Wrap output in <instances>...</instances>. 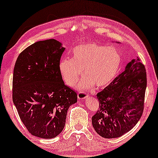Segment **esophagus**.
<instances>
[{
    "mask_svg": "<svg viewBox=\"0 0 158 158\" xmlns=\"http://www.w3.org/2000/svg\"><path fill=\"white\" fill-rule=\"evenodd\" d=\"M77 97H78V98L80 100H84V99H85L86 97H87V94H86L85 92H78V94H77Z\"/></svg>",
    "mask_w": 158,
    "mask_h": 158,
    "instance_id": "obj_1",
    "label": "esophagus"
}]
</instances>
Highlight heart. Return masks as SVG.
<instances>
[{
    "label": "heart",
    "mask_w": 158,
    "mask_h": 158,
    "mask_svg": "<svg viewBox=\"0 0 158 158\" xmlns=\"http://www.w3.org/2000/svg\"><path fill=\"white\" fill-rule=\"evenodd\" d=\"M72 59H62L59 70L68 86H73L83 74L84 78L75 85L79 90H89L94 85L97 88L108 86L116 77L122 62L118 52L113 47L96 43H84L75 47Z\"/></svg>",
    "instance_id": "b5f03b06"
}]
</instances>
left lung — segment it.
<instances>
[{"mask_svg": "<svg viewBox=\"0 0 158 158\" xmlns=\"http://www.w3.org/2000/svg\"><path fill=\"white\" fill-rule=\"evenodd\" d=\"M147 75L139 58L128 63L124 71L97 94L99 110L92 117L97 134L114 139L129 131L142 115Z\"/></svg>", "mask_w": 158, "mask_h": 158, "instance_id": "8db88e82", "label": "left lung"}]
</instances>
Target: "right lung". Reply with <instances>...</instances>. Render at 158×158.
<instances>
[{"label":"right lung","mask_w":158,"mask_h":158,"mask_svg":"<svg viewBox=\"0 0 158 158\" xmlns=\"http://www.w3.org/2000/svg\"><path fill=\"white\" fill-rule=\"evenodd\" d=\"M65 48L54 39L39 41L19 55L13 75V102L30 133L52 139L62 131L77 93L65 85L59 62Z\"/></svg>","instance_id":"1"}]
</instances>
